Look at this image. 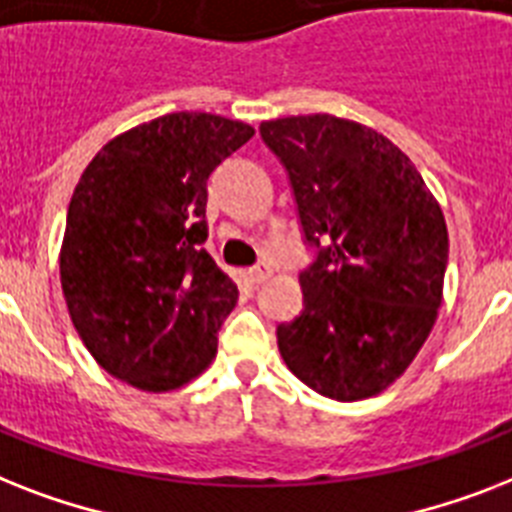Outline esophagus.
<instances>
[{
    "label": "esophagus",
    "mask_w": 512,
    "mask_h": 512,
    "mask_svg": "<svg viewBox=\"0 0 512 512\" xmlns=\"http://www.w3.org/2000/svg\"><path fill=\"white\" fill-rule=\"evenodd\" d=\"M249 281H252V284H263L265 278L270 276V265L268 263H257V265H252V268H249Z\"/></svg>",
    "instance_id": "1"
}]
</instances>
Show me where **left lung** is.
Segmentation results:
<instances>
[{
	"instance_id": "8db88e82",
	"label": "left lung",
	"mask_w": 512,
	"mask_h": 512,
	"mask_svg": "<svg viewBox=\"0 0 512 512\" xmlns=\"http://www.w3.org/2000/svg\"><path fill=\"white\" fill-rule=\"evenodd\" d=\"M281 160L302 239V310L276 328L289 371L323 397L355 402L400 378L442 305L447 226L392 141L334 115L260 126Z\"/></svg>"
}]
</instances>
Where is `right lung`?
<instances>
[{"label":"right lung","instance_id":"1","mask_svg":"<svg viewBox=\"0 0 512 512\" xmlns=\"http://www.w3.org/2000/svg\"><path fill=\"white\" fill-rule=\"evenodd\" d=\"M255 128L210 112L136 126L83 170L65 223L62 294L110 376L168 392L213 363L239 289L207 242V181Z\"/></svg>","mask_w":512,"mask_h":512}]
</instances>
